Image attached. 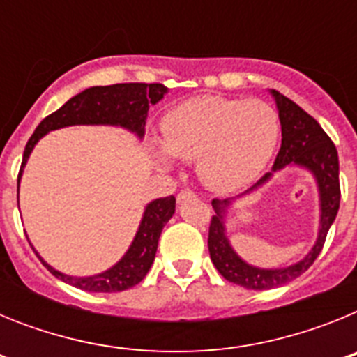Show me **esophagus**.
<instances>
[{"instance_id":"34e87169","label":"esophagus","mask_w":357,"mask_h":357,"mask_svg":"<svg viewBox=\"0 0 357 357\" xmlns=\"http://www.w3.org/2000/svg\"><path fill=\"white\" fill-rule=\"evenodd\" d=\"M195 197H197V195H195L193 191L184 189V191H181V193L176 195V202H178V204H184V202H188V200H193Z\"/></svg>"}]
</instances>
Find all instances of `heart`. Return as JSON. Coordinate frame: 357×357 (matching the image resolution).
Listing matches in <instances>:
<instances>
[{
    "label": "heart",
    "instance_id": "b5f03b06",
    "mask_svg": "<svg viewBox=\"0 0 357 357\" xmlns=\"http://www.w3.org/2000/svg\"><path fill=\"white\" fill-rule=\"evenodd\" d=\"M279 132L275 110L261 100L198 96L164 116V143L155 141L151 151L164 168H173L175 157L198 160L202 182L229 193L263 172Z\"/></svg>",
    "mask_w": 357,
    "mask_h": 357
}]
</instances>
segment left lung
Masks as SVG:
<instances>
[{
  "mask_svg": "<svg viewBox=\"0 0 357 357\" xmlns=\"http://www.w3.org/2000/svg\"><path fill=\"white\" fill-rule=\"evenodd\" d=\"M275 102L280 119L282 143L277 153L272 172L261 178L257 184L247 189L245 193L225 200H213L214 216L209 227V254L216 270L229 282L243 286L247 289H272L296 279L307 270L320 254L327 232L336 220L340 209V162L338 151L329 135L318 125L314 118L302 110L284 94L268 89ZM284 167L304 169L312 175L319 191V230L312 250L301 261L279 268L255 267L242 259L229 243L226 232V218L239 199L266 185L277 171Z\"/></svg>",
  "mask_w": 357,
  "mask_h": 357,
  "instance_id": "left-lung-1",
  "label": "left lung"
}]
</instances>
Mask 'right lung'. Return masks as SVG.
<instances>
[{
    "instance_id": "add662e5",
    "label": "right lung",
    "mask_w": 357,
    "mask_h": 357,
    "mask_svg": "<svg viewBox=\"0 0 357 357\" xmlns=\"http://www.w3.org/2000/svg\"><path fill=\"white\" fill-rule=\"evenodd\" d=\"M168 87L162 84H114V85H96L82 91L77 96L69 98L68 102L55 110L48 118L39 123V127L28 139L23 153V164L17 176V207H19V184L23 169L30 159L36 144L44 135L53 130L75 125H93V127H119L134 134L137 139L144 137V125H146L148 110L166 96ZM175 214V197L155 198L148 202L144 207L139 227L135 230L130 247L121 255V259L110 268L94 275H68L46 263L40 257L36 247L33 252L40 263L48 268L50 272L61 279L66 284H71L84 291L93 293H118L128 288H134L150 272L153 259H155L157 245H159L160 232L164 225ZM30 241V239H28Z\"/></svg>"
}]
</instances>
